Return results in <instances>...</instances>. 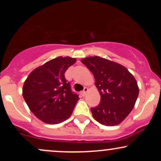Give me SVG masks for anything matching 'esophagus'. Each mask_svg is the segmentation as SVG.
<instances>
[{"mask_svg":"<svg viewBox=\"0 0 161 161\" xmlns=\"http://www.w3.org/2000/svg\"><path fill=\"white\" fill-rule=\"evenodd\" d=\"M88 92V88H85L84 90H83V91L81 92V95H82V96H85L86 95V93Z\"/></svg>","mask_w":161,"mask_h":161,"instance_id":"obj_1","label":"esophagus"}]
</instances>
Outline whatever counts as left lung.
<instances>
[{
    "label": "left lung",
    "mask_w": 161,
    "mask_h": 161,
    "mask_svg": "<svg viewBox=\"0 0 161 161\" xmlns=\"http://www.w3.org/2000/svg\"><path fill=\"white\" fill-rule=\"evenodd\" d=\"M81 62L93 73L101 95L98 106L91 108L93 117L107 126L119 124L132 111L139 93L135 77L121 64L98 56Z\"/></svg>",
    "instance_id": "obj_1"
}]
</instances>
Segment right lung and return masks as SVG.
Returning <instances> with one entry per match:
<instances>
[{
  "mask_svg": "<svg viewBox=\"0 0 161 161\" xmlns=\"http://www.w3.org/2000/svg\"><path fill=\"white\" fill-rule=\"evenodd\" d=\"M76 62L70 57H58L35 69L25 79L23 96L38 119L58 124L71 116L79 99L65 79L66 69Z\"/></svg>",
  "mask_w": 161,
  "mask_h": 161,
  "instance_id": "obj_1",
  "label": "right lung"
}]
</instances>
